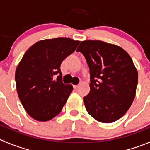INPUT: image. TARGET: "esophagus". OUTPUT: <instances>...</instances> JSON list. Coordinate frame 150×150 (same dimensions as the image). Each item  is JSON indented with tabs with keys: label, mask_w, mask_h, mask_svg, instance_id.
<instances>
[{
	"label": "esophagus",
	"mask_w": 150,
	"mask_h": 150,
	"mask_svg": "<svg viewBox=\"0 0 150 150\" xmlns=\"http://www.w3.org/2000/svg\"><path fill=\"white\" fill-rule=\"evenodd\" d=\"M80 87V85H74V89H78V88Z\"/></svg>",
	"instance_id": "esophagus-1"
}]
</instances>
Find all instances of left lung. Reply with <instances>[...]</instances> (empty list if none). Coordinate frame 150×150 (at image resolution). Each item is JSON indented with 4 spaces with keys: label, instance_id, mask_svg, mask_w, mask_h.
Wrapping results in <instances>:
<instances>
[{
    "label": "left lung",
    "instance_id": "left-lung-1",
    "mask_svg": "<svg viewBox=\"0 0 150 150\" xmlns=\"http://www.w3.org/2000/svg\"><path fill=\"white\" fill-rule=\"evenodd\" d=\"M76 51L90 68V93L84 97L87 111L99 122H115L135 96L138 71L132 58L122 47L101 40L82 41Z\"/></svg>",
    "mask_w": 150,
    "mask_h": 150
}]
</instances>
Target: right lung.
I'll list each match as a JSON object with an SVG mask.
<instances>
[{"label":"right lung","mask_w":150,"mask_h":150,"mask_svg":"<svg viewBox=\"0 0 150 150\" xmlns=\"http://www.w3.org/2000/svg\"><path fill=\"white\" fill-rule=\"evenodd\" d=\"M80 41L57 38L38 41L24 54L15 71L18 96L27 113L39 122L58 115L73 91L62 82L60 65ZM60 74L57 80L56 74Z\"/></svg>","instance_id":"1"}]
</instances>
